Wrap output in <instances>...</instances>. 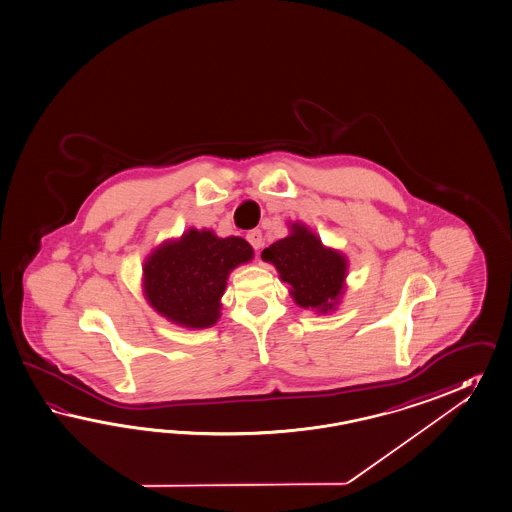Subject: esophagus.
Wrapping results in <instances>:
<instances>
[{"label": "esophagus", "instance_id": "34e87169", "mask_svg": "<svg viewBox=\"0 0 512 512\" xmlns=\"http://www.w3.org/2000/svg\"><path fill=\"white\" fill-rule=\"evenodd\" d=\"M247 241L252 245V249L260 250L263 247L262 230H250L247 234Z\"/></svg>", "mask_w": 512, "mask_h": 512}]
</instances>
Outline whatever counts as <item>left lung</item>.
Masks as SVG:
<instances>
[{
  "instance_id": "8db88e82",
  "label": "left lung",
  "mask_w": 512,
  "mask_h": 512,
  "mask_svg": "<svg viewBox=\"0 0 512 512\" xmlns=\"http://www.w3.org/2000/svg\"><path fill=\"white\" fill-rule=\"evenodd\" d=\"M262 258L275 265L301 308L328 314L340 304L347 260L338 250L325 247L306 224H291V234L263 250Z\"/></svg>"
}]
</instances>
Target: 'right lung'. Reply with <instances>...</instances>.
<instances>
[{
  "label": "right lung",
  "mask_w": 512,
  "mask_h": 512,
  "mask_svg": "<svg viewBox=\"0 0 512 512\" xmlns=\"http://www.w3.org/2000/svg\"><path fill=\"white\" fill-rule=\"evenodd\" d=\"M252 256L254 250L243 237H217L211 230L191 228L146 258V301L180 327H211L221 317V297L230 271L250 262Z\"/></svg>",
  "instance_id": "1"
}]
</instances>
